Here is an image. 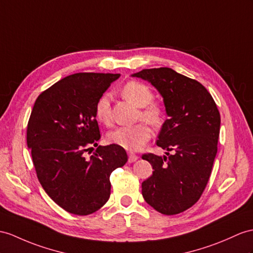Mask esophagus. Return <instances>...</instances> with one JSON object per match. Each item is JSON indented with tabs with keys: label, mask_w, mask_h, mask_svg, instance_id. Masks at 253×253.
Wrapping results in <instances>:
<instances>
[{
	"label": "esophagus",
	"mask_w": 253,
	"mask_h": 253,
	"mask_svg": "<svg viewBox=\"0 0 253 253\" xmlns=\"http://www.w3.org/2000/svg\"><path fill=\"white\" fill-rule=\"evenodd\" d=\"M127 156H128V162L130 163H133V162H135V161H137L138 160V156H136L135 155L134 152H127Z\"/></svg>",
	"instance_id": "34e87169"
}]
</instances>
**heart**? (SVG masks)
Segmentation results:
<instances>
[{"label":"heart","instance_id":"obj_1","mask_svg":"<svg viewBox=\"0 0 253 253\" xmlns=\"http://www.w3.org/2000/svg\"><path fill=\"white\" fill-rule=\"evenodd\" d=\"M123 97L130 101L141 109V117L151 123L152 126H159L163 119V110L161 106L153 100V92L147 84L136 80L126 83L121 90ZM96 119L108 125L110 122V101L107 94L100 97L95 104ZM151 127L146 122H140L131 126H119L107 134V140L110 144L120 146L127 150H139L151 137Z\"/></svg>","mask_w":253,"mask_h":253}]
</instances>
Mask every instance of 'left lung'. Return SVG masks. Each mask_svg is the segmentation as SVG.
<instances>
[{"instance_id":"8db88e82","label":"left lung","mask_w":253,"mask_h":253,"mask_svg":"<svg viewBox=\"0 0 253 253\" xmlns=\"http://www.w3.org/2000/svg\"><path fill=\"white\" fill-rule=\"evenodd\" d=\"M132 76L147 80L159 91L169 117L157 140L166 156L141 157L155 169L141 183V194L159 212H182L200 200L211 177L218 150L219 110L204 85L169 67Z\"/></svg>"}]
</instances>
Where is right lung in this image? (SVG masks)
Segmentation results:
<instances>
[{
  "mask_svg": "<svg viewBox=\"0 0 253 253\" xmlns=\"http://www.w3.org/2000/svg\"><path fill=\"white\" fill-rule=\"evenodd\" d=\"M120 74L76 73L52 84L36 98L27 144L42 189L70 213L98 211L110 195L109 177L127 161L117 145L97 146L101 138L95 104ZM97 150L90 158L84 152Z\"/></svg>",
  "mask_w": 253,
  "mask_h": 253,
  "instance_id": "right-lung-1",
  "label": "right lung"
}]
</instances>
